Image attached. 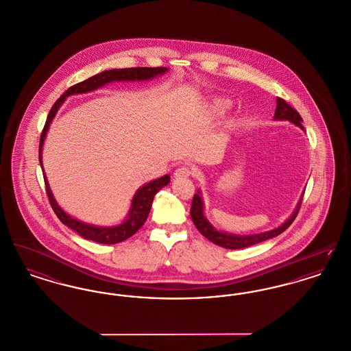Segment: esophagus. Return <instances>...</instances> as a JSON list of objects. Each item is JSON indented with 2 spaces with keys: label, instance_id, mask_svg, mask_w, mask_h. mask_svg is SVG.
I'll return each mask as SVG.
<instances>
[{
  "label": "esophagus",
  "instance_id": "1",
  "mask_svg": "<svg viewBox=\"0 0 351 351\" xmlns=\"http://www.w3.org/2000/svg\"><path fill=\"white\" fill-rule=\"evenodd\" d=\"M191 173H192L191 168L186 167V166H180V167L175 169L173 176H175L176 179H183V178H189Z\"/></svg>",
  "mask_w": 351,
  "mask_h": 351
}]
</instances>
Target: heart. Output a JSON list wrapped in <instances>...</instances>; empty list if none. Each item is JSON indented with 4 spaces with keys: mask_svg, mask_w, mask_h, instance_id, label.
Masks as SVG:
<instances>
[{
    "mask_svg": "<svg viewBox=\"0 0 351 351\" xmlns=\"http://www.w3.org/2000/svg\"><path fill=\"white\" fill-rule=\"evenodd\" d=\"M208 108H209V112L212 116L221 117V116H225L230 110L232 101L223 99V97H217V99L210 101Z\"/></svg>",
    "mask_w": 351,
    "mask_h": 351,
    "instance_id": "1",
    "label": "heart"
}]
</instances>
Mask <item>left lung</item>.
I'll use <instances>...</instances> for the list:
<instances>
[{"label":"left lung","instance_id":"1","mask_svg":"<svg viewBox=\"0 0 351 351\" xmlns=\"http://www.w3.org/2000/svg\"><path fill=\"white\" fill-rule=\"evenodd\" d=\"M274 119H279V121H289L292 123H295L296 126H299L300 129L304 130L301 122V118L299 112L296 109H293L289 104H287L283 99L278 97L276 99V109H275V116ZM300 201L298 202V206L295 209V212L292 213V216L288 218L284 223L280 226H278L274 230L265 232V233L251 234V235H235V234L223 233L217 230L206 218L204 216V202L201 199V192L199 191L192 200V206H191V217L195 223V226L197 228V230L200 232L206 239H209L210 242H213L215 245L225 247V249H230V250H237V249H243V247H249L252 245L261 243L263 241L271 239L274 237H278L279 234L283 233L284 230H287L291 223L295 221V218L298 216L301 206Z\"/></svg>","mask_w":351,"mask_h":351}]
</instances>
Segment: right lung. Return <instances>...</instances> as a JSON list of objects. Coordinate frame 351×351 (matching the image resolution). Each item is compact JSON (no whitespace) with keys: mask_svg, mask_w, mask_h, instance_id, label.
<instances>
[{"mask_svg":"<svg viewBox=\"0 0 351 351\" xmlns=\"http://www.w3.org/2000/svg\"><path fill=\"white\" fill-rule=\"evenodd\" d=\"M167 72L166 67H136V68H119V69H109V71H104L100 72L86 80H84L82 83L75 84L73 86L68 88L67 90L60 96V99L56 101L52 108H51L49 117L46 121V125L43 128V132L40 135V142H39V163L43 171V165H42V149H43V143H45V138L47 130L50 128V123L55 117L56 112L59 110L60 105L66 101L68 96L72 95H83L88 93L92 90H96L101 86L106 85V84L113 83V82H143V80H150L159 75H163ZM45 178V184H46V192L49 196L51 206L55 212V215L58 218L67 225L69 229L75 230L76 233L80 234L85 239H90L95 241L97 243H104V245H114L118 242H122L128 238H130L132 235L136 233L142 225L146 222V219L149 217L150 213L151 205L154 196L169 183V176L165 175L159 179H155L150 183L145 184L143 186H141L135 195H134L133 200H132V206L129 210L128 218L116 226H95V225H89L82 222L76 218L71 217L67 215L59 205L56 200L53 199V195L51 192L50 185L47 182L46 175L43 173Z\"/></svg>","mask_w":351,"mask_h":351,"instance_id":"right-lung-1","label":"right lung"}]
</instances>
